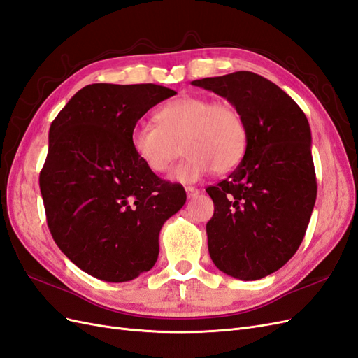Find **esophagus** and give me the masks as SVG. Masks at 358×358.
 <instances>
[{
	"instance_id": "1",
	"label": "esophagus",
	"mask_w": 358,
	"mask_h": 358,
	"mask_svg": "<svg viewBox=\"0 0 358 358\" xmlns=\"http://www.w3.org/2000/svg\"><path fill=\"white\" fill-rule=\"evenodd\" d=\"M186 193H187V198H195L196 195H199V189L193 187V186H187Z\"/></svg>"
}]
</instances>
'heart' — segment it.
<instances>
[{"mask_svg":"<svg viewBox=\"0 0 358 358\" xmlns=\"http://www.w3.org/2000/svg\"><path fill=\"white\" fill-rule=\"evenodd\" d=\"M156 122H141L134 129L131 148L150 171L162 173L171 168L178 156V144L185 142L187 157L171 176L178 182H195L210 171L228 172L246 151V121L229 101L182 96L162 106Z\"/></svg>","mask_w":358,"mask_h":358,"instance_id":"heart-1","label":"heart"}]
</instances>
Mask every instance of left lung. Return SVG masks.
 Wrapping results in <instances>:
<instances>
[{
    "label": "left lung",
    "mask_w": 358,
    "mask_h": 358,
    "mask_svg": "<svg viewBox=\"0 0 358 358\" xmlns=\"http://www.w3.org/2000/svg\"><path fill=\"white\" fill-rule=\"evenodd\" d=\"M192 85L227 99L248 127L238 166L207 189L214 202L207 223L210 257L232 278L262 279L294 257L312 216L316 177L309 121L282 88L252 71Z\"/></svg>",
    "instance_id": "1"
}]
</instances>
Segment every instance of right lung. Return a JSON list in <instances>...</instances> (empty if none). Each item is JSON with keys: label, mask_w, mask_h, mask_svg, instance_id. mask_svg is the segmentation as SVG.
<instances>
[{"label": "right lung", "mask_w": 358, "mask_h": 358, "mask_svg": "<svg viewBox=\"0 0 358 358\" xmlns=\"http://www.w3.org/2000/svg\"><path fill=\"white\" fill-rule=\"evenodd\" d=\"M173 94L156 84L87 85L50 124L38 180L48 227L93 278L118 283L151 270L163 223L185 206V189L160 180L130 142L138 120Z\"/></svg>", "instance_id": "1"}]
</instances>
